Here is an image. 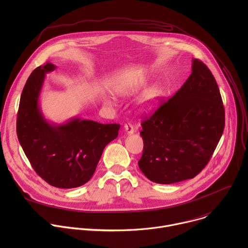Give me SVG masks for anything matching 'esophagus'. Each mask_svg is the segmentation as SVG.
Returning <instances> with one entry per match:
<instances>
[{"label": "esophagus", "mask_w": 248, "mask_h": 248, "mask_svg": "<svg viewBox=\"0 0 248 248\" xmlns=\"http://www.w3.org/2000/svg\"><path fill=\"white\" fill-rule=\"evenodd\" d=\"M124 131H125V133H126V134H128V135H130V134H132V133L134 132L133 126H132L131 124H125V125L124 126Z\"/></svg>", "instance_id": "1"}]
</instances>
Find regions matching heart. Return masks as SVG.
Masks as SVG:
<instances>
[{
  "instance_id": "heart-1",
  "label": "heart",
  "mask_w": 248,
  "mask_h": 248,
  "mask_svg": "<svg viewBox=\"0 0 248 248\" xmlns=\"http://www.w3.org/2000/svg\"><path fill=\"white\" fill-rule=\"evenodd\" d=\"M146 81L147 79L145 77L137 76L133 78L129 82H127L122 91L125 93L135 92L144 87L146 84ZM162 97H163L162 87L159 84L152 85L145 91L143 96L139 100L138 109L141 112H145V113H149L156 110L159 107ZM107 102H110L109 98H107Z\"/></svg>"
}]
</instances>
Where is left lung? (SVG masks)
<instances>
[{"instance_id": "obj_1", "label": "left lung", "mask_w": 248, "mask_h": 248, "mask_svg": "<svg viewBox=\"0 0 248 248\" xmlns=\"http://www.w3.org/2000/svg\"><path fill=\"white\" fill-rule=\"evenodd\" d=\"M141 125L144 148L138 166L147 179L170 185L197 175L225 127L220 90L207 65L192 59L191 75L181 89Z\"/></svg>"}]
</instances>
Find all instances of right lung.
<instances>
[{"label": "right lung", "instance_id": "add662e5", "mask_svg": "<svg viewBox=\"0 0 248 248\" xmlns=\"http://www.w3.org/2000/svg\"><path fill=\"white\" fill-rule=\"evenodd\" d=\"M50 62L35 68L19 102L16 133L32 168L49 185L75 188L90 181L106 145L118 137L120 124H103L75 117L62 124L48 121L40 107Z\"/></svg>", "mask_w": 248, "mask_h": 248}]
</instances>
